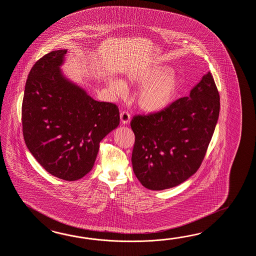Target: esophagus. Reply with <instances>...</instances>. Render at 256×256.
Here are the masks:
<instances>
[{"label": "esophagus", "instance_id": "obj_1", "mask_svg": "<svg viewBox=\"0 0 256 256\" xmlns=\"http://www.w3.org/2000/svg\"><path fill=\"white\" fill-rule=\"evenodd\" d=\"M120 119H121L122 124L126 125L130 121V114L128 112H126V111H123L120 114Z\"/></svg>", "mask_w": 256, "mask_h": 256}]
</instances>
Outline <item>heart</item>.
I'll return each mask as SVG.
<instances>
[{
	"label": "heart",
	"instance_id": "obj_1",
	"mask_svg": "<svg viewBox=\"0 0 256 256\" xmlns=\"http://www.w3.org/2000/svg\"><path fill=\"white\" fill-rule=\"evenodd\" d=\"M126 82L140 88L137 104L142 111L157 112L168 108L176 100L180 88V78L166 66H150L126 76ZM108 87L118 97L125 94L122 82L109 80Z\"/></svg>",
	"mask_w": 256,
	"mask_h": 256
}]
</instances>
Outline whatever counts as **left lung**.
<instances>
[{"label": "left lung", "instance_id": "1", "mask_svg": "<svg viewBox=\"0 0 256 256\" xmlns=\"http://www.w3.org/2000/svg\"><path fill=\"white\" fill-rule=\"evenodd\" d=\"M218 90L210 72L190 90L160 112L135 116L132 166L144 187H176L196 173L218 123Z\"/></svg>", "mask_w": 256, "mask_h": 256}]
</instances>
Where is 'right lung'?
I'll return each instance as SVG.
<instances>
[{"mask_svg":"<svg viewBox=\"0 0 256 256\" xmlns=\"http://www.w3.org/2000/svg\"><path fill=\"white\" fill-rule=\"evenodd\" d=\"M68 50H52L35 62L22 102L28 149L50 174L78 180L94 168L100 140L118 128V107L92 99L62 75Z\"/></svg>","mask_w":256,"mask_h":256,"instance_id":"right-lung-1","label":"right lung"}]
</instances>
